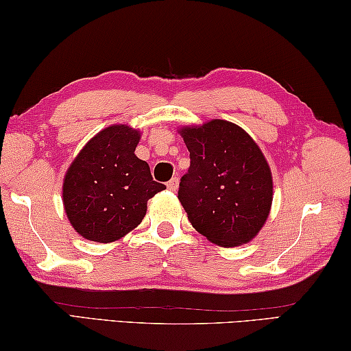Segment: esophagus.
Instances as JSON below:
<instances>
[{
    "label": "esophagus",
    "mask_w": 351,
    "mask_h": 351,
    "mask_svg": "<svg viewBox=\"0 0 351 351\" xmlns=\"http://www.w3.org/2000/svg\"><path fill=\"white\" fill-rule=\"evenodd\" d=\"M178 184H180V181H178V178L175 176L167 182V187H169V190H171V192H175V190L178 189Z\"/></svg>",
    "instance_id": "esophagus-1"
}]
</instances>
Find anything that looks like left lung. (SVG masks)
I'll list each match as a JSON object with an SVG mask.
<instances>
[{"mask_svg": "<svg viewBox=\"0 0 351 351\" xmlns=\"http://www.w3.org/2000/svg\"><path fill=\"white\" fill-rule=\"evenodd\" d=\"M181 136L190 167L178 198L189 221L219 246L251 241L263 228L272 203V176L263 153L245 130L228 121L187 127Z\"/></svg>", "mask_w": 351, "mask_h": 351, "instance_id": "8db88e82", "label": "left lung"}]
</instances>
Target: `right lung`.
<instances>
[{"label": "right lung", "mask_w": 351, "mask_h": 351, "mask_svg": "<svg viewBox=\"0 0 351 351\" xmlns=\"http://www.w3.org/2000/svg\"><path fill=\"white\" fill-rule=\"evenodd\" d=\"M141 134L111 125L88 142L68 169L63 204L83 239L110 243L141 224L147 201L165 189L134 154Z\"/></svg>", "instance_id": "obj_1"}]
</instances>
